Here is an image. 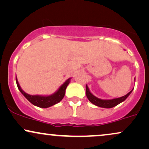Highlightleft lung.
Returning <instances> with one entry per match:
<instances>
[{
    "label": "left lung",
    "instance_id": "obj_1",
    "mask_svg": "<svg viewBox=\"0 0 149 149\" xmlns=\"http://www.w3.org/2000/svg\"><path fill=\"white\" fill-rule=\"evenodd\" d=\"M132 90H133V89L126 95L122 96V97L113 98V99H101V98H98L96 96H95L94 95H93L91 93L90 90H89L88 86L86 85V96H87L89 101L94 105H96V106L104 107V108H112V107L116 106V105H119V103L124 101L128 98L129 95L131 94Z\"/></svg>",
    "mask_w": 149,
    "mask_h": 149
}]
</instances>
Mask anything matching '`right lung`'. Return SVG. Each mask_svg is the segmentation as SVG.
I'll return each mask as SVG.
<instances>
[{
    "mask_svg": "<svg viewBox=\"0 0 149 149\" xmlns=\"http://www.w3.org/2000/svg\"><path fill=\"white\" fill-rule=\"evenodd\" d=\"M71 78H70L67 79L65 82L60 86V88L55 92L54 94L49 95V96H41V95H30L27 94L21 89V87L19 85V82H18L17 78H16V82H17V85L18 89H19L21 94L26 97L27 99L32 104H33L35 106L39 107H42V108H47L55 104L58 103L62 100L64 98V95H65V91L67 89L68 85L69 84L71 81Z\"/></svg>",
    "mask_w": 149,
    "mask_h": 149,
    "instance_id": "obj_1",
    "label": "right lung"
}]
</instances>
